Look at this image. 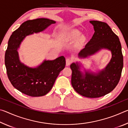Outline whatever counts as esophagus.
<instances>
[{
  "label": "esophagus",
  "instance_id": "1",
  "mask_svg": "<svg viewBox=\"0 0 128 128\" xmlns=\"http://www.w3.org/2000/svg\"><path fill=\"white\" fill-rule=\"evenodd\" d=\"M73 62V59H71V58H68V59H66V66H68L72 63Z\"/></svg>",
  "mask_w": 128,
  "mask_h": 128
}]
</instances>
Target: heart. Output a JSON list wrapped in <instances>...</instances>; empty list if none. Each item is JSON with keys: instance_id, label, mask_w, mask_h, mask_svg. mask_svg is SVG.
<instances>
[{"instance_id": "obj_1", "label": "heart", "mask_w": 128, "mask_h": 128, "mask_svg": "<svg viewBox=\"0 0 128 128\" xmlns=\"http://www.w3.org/2000/svg\"><path fill=\"white\" fill-rule=\"evenodd\" d=\"M80 35V32L77 31V30H73L71 32L70 34H69L68 36V39L70 40H74L78 38V36Z\"/></svg>"}]
</instances>
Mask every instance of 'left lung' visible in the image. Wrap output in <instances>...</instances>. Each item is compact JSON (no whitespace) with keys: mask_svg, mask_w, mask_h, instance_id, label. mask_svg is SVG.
<instances>
[{"mask_svg":"<svg viewBox=\"0 0 128 128\" xmlns=\"http://www.w3.org/2000/svg\"><path fill=\"white\" fill-rule=\"evenodd\" d=\"M94 26V34L92 38L78 54L80 58H86L94 55L101 49L111 51L112 58L106 68L94 73L80 71L78 62L72 63L71 84L76 92L82 96L95 98L104 96L112 92L120 81L123 68V56L118 36L107 23L90 21Z\"/></svg>","mask_w":128,"mask_h":128,"instance_id":"left-lung-1","label":"left lung"}]
</instances>
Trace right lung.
<instances>
[{"mask_svg": "<svg viewBox=\"0 0 128 128\" xmlns=\"http://www.w3.org/2000/svg\"><path fill=\"white\" fill-rule=\"evenodd\" d=\"M55 21L40 18L23 22L13 32L5 54V66L12 85L23 94L30 96L47 94L52 88L60 72L66 66L63 56L54 60H44L36 68H30L21 62L18 48L26 36L42 32Z\"/></svg>", "mask_w": 128, "mask_h": 128, "instance_id": "add662e5", "label": "right lung"}]
</instances>
